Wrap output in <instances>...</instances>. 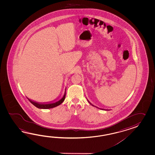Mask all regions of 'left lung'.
I'll use <instances>...</instances> for the list:
<instances>
[{"label":"left lung","mask_w":155,"mask_h":155,"mask_svg":"<svg viewBox=\"0 0 155 155\" xmlns=\"http://www.w3.org/2000/svg\"><path fill=\"white\" fill-rule=\"evenodd\" d=\"M87 101H88V102H89V104H90V105H91L93 106H95V107H97V108H98V109H100V108H99V107H96V106H94V105H92V104H91V102H90V101H89V100H87ZM101 110H108V111H109V110H105V109H101Z\"/></svg>","instance_id":"8db88e82"}]
</instances>
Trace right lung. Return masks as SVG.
Here are the masks:
<instances>
[{"label": "right lung", "mask_w": 155, "mask_h": 155, "mask_svg": "<svg viewBox=\"0 0 155 155\" xmlns=\"http://www.w3.org/2000/svg\"><path fill=\"white\" fill-rule=\"evenodd\" d=\"M65 96H66V90L65 91V93H64V95L63 96V97L61 99H60L59 100L57 101L56 102H47V103H46V102H36V101H33L32 100H30V99H28H28L29 100L30 102H31L33 105H34L36 107L39 108V109H49L54 108L55 107L60 105L64 101L65 98Z\"/></svg>", "instance_id": "right-lung-1"}]
</instances>
